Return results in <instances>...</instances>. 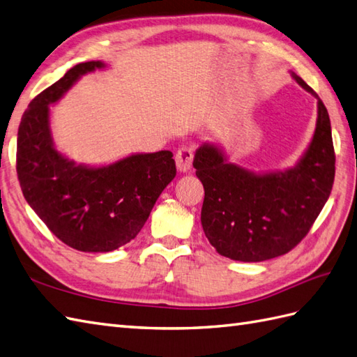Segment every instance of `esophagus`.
Wrapping results in <instances>:
<instances>
[{
  "label": "esophagus",
  "instance_id": "1",
  "mask_svg": "<svg viewBox=\"0 0 357 357\" xmlns=\"http://www.w3.org/2000/svg\"><path fill=\"white\" fill-rule=\"evenodd\" d=\"M175 161H176V169L181 173H187L192 167V162H193V152L192 149L188 147H182L178 151L176 156H175Z\"/></svg>",
  "mask_w": 357,
  "mask_h": 357
}]
</instances>
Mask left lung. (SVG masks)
<instances>
[{
    "label": "left lung",
    "instance_id": "8db88e82",
    "mask_svg": "<svg viewBox=\"0 0 357 357\" xmlns=\"http://www.w3.org/2000/svg\"><path fill=\"white\" fill-rule=\"evenodd\" d=\"M318 115L307 149L294 167L254 172L229 161L222 144L204 143L193 167L205 197L204 233L216 251L237 261H264L283 255L301 242L330 196L335 179V149L330 117L318 94Z\"/></svg>",
    "mask_w": 357,
    "mask_h": 357
}]
</instances>
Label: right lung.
Segmentation results:
<instances>
[{"label": "right lung", "instance_id": "1", "mask_svg": "<svg viewBox=\"0 0 357 357\" xmlns=\"http://www.w3.org/2000/svg\"><path fill=\"white\" fill-rule=\"evenodd\" d=\"M105 68L102 61L73 66L33 98L18 129L16 172L24 197L57 238L84 252H109L134 240L176 176L170 151L130 153L98 165L57 151L50 106L85 74Z\"/></svg>", "mask_w": 357, "mask_h": 357}]
</instances>
